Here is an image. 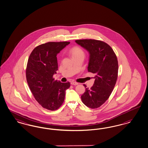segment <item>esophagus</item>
Instances as JSON below:
<instances>
[{
	"label": "esophagus",
	"instance_id": "esophagus-1",
	"mask_svg": "<svg viewBox=\"0 0 148 148\" xmlns=\"http://www.w3.org/2000/svg\"><path fill=\"white\" fill-rule=\"evenodd\" d=\"M71 84H72V85H77V84H78V83L75 82V81H72V82H71Z\"/></svg>",
	"mask_w": 148,
	"mask_h": 148
}]
</instances>
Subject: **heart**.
I'll return each mask as SVG.
<instances>
[{
  "label": "heart",
  "mask_w": 148,
  "mask_h": 148,
  "mask_svg": "<svg viewBox=\"0 0 148 148\" xmlns=\"http://www.w3.org/2000/svg\"><path fill=\"white\" fill-rule=\"evenodd\" d=\"M70 53L73 58L78 56H84V52L83 50L78 47H73L70 49Z\"/></svg>",
  "instance_id": "obj_1"
}]
</instances>
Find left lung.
<instances>
[{"label":"left lung","instance_id":"1","mask_svg":"<svg viewBox=\"0 0 148 148\" xmlns=\"http://www.w3.org/2000/svg\"><path fill=\"white\" fill-rule=\"evenodd\" d=\"M77 44L89 54L88 72L95 75L94 83L81 95L83 103L91 109L99 108L109 98L118 76V61L113 49L103 41L95 39H79Z\"/></svg>","mask_w":148,"mask_h":148}]
</instances>
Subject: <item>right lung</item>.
Instances as JSON below:
<instances>
[{"label":"right lung","instance_id":"1","mask_svg":"<svg viewBox=\"0 0 148 148\" xmlns=\"http://www.w3.org/2000/svg\"><path fill=\"white\" fill-rule=\"evenodd\" d=\"M69 42H48L36 47L29 56L26 71L28 86L43 108L54 111L64 103L70 83L54 80L58 65L56 55Z\"/></svg>","mask_w":148,"mask_h":148}]
</instances>
